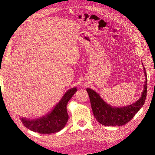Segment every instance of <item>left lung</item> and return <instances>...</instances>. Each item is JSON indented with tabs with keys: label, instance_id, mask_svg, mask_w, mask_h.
I'll return each mask as SVG.
<instances>
[{
	"label": "left lung",
	"instance_id": "obj_1",
	"mask_svg": "<svg viewBox=\"0 0 155 155\" xmlns=\"http://www.w3.org/2000/svg\"><path fill=\"white\" fill-rule=\"evenodd\" d=\"M144 90L140 99L134 104L124 107H112L107 104L99 94L91 88H87L90 97L94 116L97 121L105 126H121L128 123L143 105L147 96V81L145 68Z\"/></svg>",
	"mask_w": 155,
	"mask_h": 155
}]
</instances>
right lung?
Wrapping results in <instances>:
<instances>
[{
    "instance_id": "obj_1",
    "label": "right lung",
    "mask_w": 155,
    "mask_h": 155,
    "mask_svg": "<svg viewBox=\"0 0 155 155\" xmlns=\"http://www.w3.org/2000/svg\"><path fill=\"white\" fill-rule=\"evenodd\" d=\"M77 88L70 89L62 97L53 110L47 115L35 120L21 118V121L26 128L41 134L55 133L61 130L68 120L67 105Z\"/></svg>"
}]
</instances>
